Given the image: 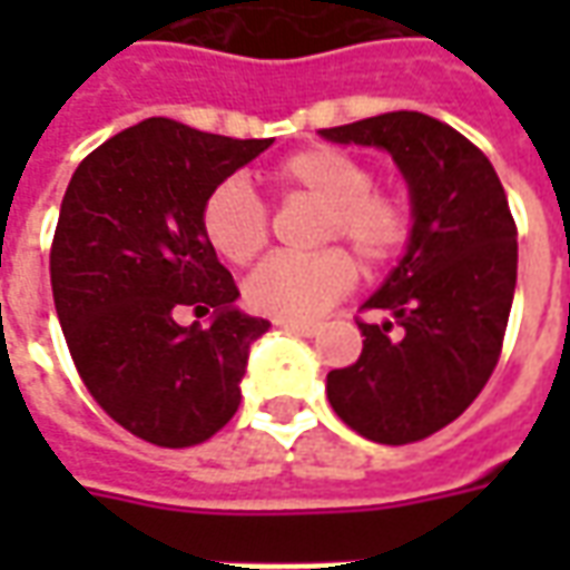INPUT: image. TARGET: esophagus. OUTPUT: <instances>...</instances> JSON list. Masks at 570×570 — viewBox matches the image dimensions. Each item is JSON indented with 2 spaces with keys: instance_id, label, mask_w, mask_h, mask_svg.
<instances>
[{
  "instance_id": "1",
  "label": "esophagus",
  "mask_w": 570,
  "mask_h": 570,
  "mask_svg": "<svg viewBox=\"0 0 570 570\" xmlns=\"http://www.w3.org/2000/svg\"><path fill=\"white\" fill-rule=\"evenodd\" d=\"M281 330L286 333H296V335H305V338H314V335L321 333V326L317 323H302V321H277Z\"/></svg>"
}]
</instances>
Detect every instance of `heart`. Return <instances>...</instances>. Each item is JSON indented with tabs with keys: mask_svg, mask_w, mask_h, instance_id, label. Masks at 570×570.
<instances>
[{
	"mask_svg": "<svg viewBox=\"0 0 570 570\" xmlns=\"http://www.w3.org/2000/svg\"><path fill=\"white\" fill-rule=\"evenodd\" d=\"M274 183L284 191L308 195L330 207L326 240L342 237L366 265L394 259L406 237V210L394 195L375 191L366 164L333 146L296 151L274 167ZM204 237L223 259L244 265L268 240V216L244 179H225L200 207ZM357 281L354 259L345 249L314 256L277 253L247 277V302L281 321H311L342 298Z\"/></svg>",
	"mask_w": 570,
	"mask_h": 570,
	"instance_id": "heart-1",
	"label": "heart"
}]
</instances>
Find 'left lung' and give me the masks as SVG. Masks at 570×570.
<instances>
[{
	"mask_svg": "<svg viewBox=\"0 0 570 570\" xmlns=\"http://www.w3.org/2000/svg\"><path fill=\"white\" fill-rule=\"evenodd\" d=\"M321 137L387 151L409 186L406 249L363 302L384 321L360 323V360L326 375L347 428L406 445L452 424L501 357L519 262L510 204L489 158L421 112H384Z\"/></svg>",
	"mask_w": 570,
	"mask_h": 570,
	"instance_id": "8db88e82",
	"label": "left lung"
}]
</instances>
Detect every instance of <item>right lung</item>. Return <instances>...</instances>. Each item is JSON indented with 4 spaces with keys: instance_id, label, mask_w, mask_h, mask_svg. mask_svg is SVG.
Segmentation results:
<instances>
[{
    "instance_id": "right-lung-1",
    "label": "right lung",
    "mask_w": 570,
    "mask_h": 570,
    "mask_svg": "<svg viewBox=\"0 0 570 570\" xmlns=\"http://www.w3.org/2000/svg\"><path fill=\"white\" fill-rule=\"evenodd\" d=\"M274 140H232L146 118L76 167L60 204L51 289L81 382L134 436L183 449L240 406L249 345L272 323L237 308L200 228L213 188ZM195 307L208 323L183 327Z\"/></svg>"
}]
</instances>
